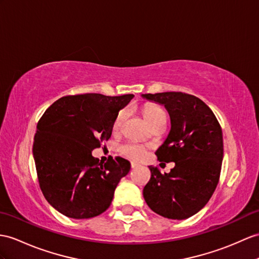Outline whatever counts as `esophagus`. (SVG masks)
I'll list each match as a JSON object with an SVG mask.
<instances>
[{"instance_id":"34e87169","label":"esophagus","mask_w":259,"mask_h":259,"mask_svg":"<svg viewBox=\"0 0 259 259\" xmlns=\"http://www.w3.org/2000/svg\"><path fill=\"white\" fill-rule=\"evenodd\" d=\"M131 167H132V169L137 168V167H138V163H136V162H131Z\"/></svg>"}]
</instances>
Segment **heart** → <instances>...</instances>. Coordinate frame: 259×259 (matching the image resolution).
<instances>
[{
    "label": "heart",
    "mask_w": 259,
    "mask_h": 259,
    "mask_svg": "<svg viewBox=\"0 0 259 259\" xmlns=\"http://www.w3.org/2000/svg\"><path fill=\"white\" fill-rule=\"evenodd\" d=\"M144 116L150 126H153L154 124L167 118L165 110L160 108L159 105H155V104L147 105L146 108H145ZM125 117H126V110L119 111L117 113V115L115 116L114 122H113V130L118 131L121 128ZM118 150L124 157H126V158H130L133 160H141L142 158H144V156L146 155V150H145V148L136 143H124L118 147Z\"/></svg>",
    "instance_id": "obj_1"
}]
</instances>
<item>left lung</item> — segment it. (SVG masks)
Listing matches in <instances>:
<instances>
[{
	"mask_svg": "<svg viewBox=\"0 0 259 259\" xmlns=\"http://www.w3.org/2000/svg\"><path fill=\"white\" fill-rule=\"evenodd\" d=\"M165 105L171 130L156 156L175 162L169 174L149 166L150 180L143 190L147 205L159 215L185 220L209 202L219 184L223 135L212 110L202 100L182 92L142 94Z\"/></svg>",
	"mask_w": 259,
	"mask_h": 259,
	"instance_id": "1",
	"label": "left lung"
}]
</instances>
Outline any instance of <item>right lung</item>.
<instances>
[{
  "label": "right lung",
  "mask_w": 259,
  "mask_h": 259,
  "mask_svg": "<svg viewBox=\"0 0 259 259\" xmlns=\"http://www.w3.org/2000/svg\"><path fill=\"white\" fill-rule=\"evenodd\" d=\"M133 98L134 94L67 96L40 117L33 145L37 177L44 197L61 214L90 219L111 205L131 163L122 157L100 162L92 150L111 137L118 111Z\"/></svg>",
  "instance_id": "obj_1"
}]
</instances>
